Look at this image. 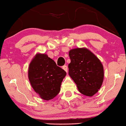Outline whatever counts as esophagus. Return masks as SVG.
Listing matches in <instances>:
<instances>
[{"label":"esophagus","mask_w":126,"mask_h":126,"mask_svg":"<svg viewBox=\"0 0 126 126\" xmlns=\"http://www.w3.org/2000/svg\"><path fill=\"white\" fill-rule=\"evenodd\" d=\"M63 68L67 73V71H68V67H67V65H63Z\"/></svg>","instance_id":"34e87169"}]
</instances>
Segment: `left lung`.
Masks as SVG:
<instances>
[{
  "mask_svg": "<svg viewBox=\"0 0 126 126\" xmlns=\"http://www.w3.org/2000/svg\"><path fill=\"white\" fill-rule=\"evenodd\" d=\"M71 63L68 74L83 95L92 97L98 92L104 79L102 63L89 49L76 48L69 51Z\"/></svg>",
  "mask_w": 126,
  "mask_h": 126,
  "instance_id": "1",
  "label": "left lung"
}]
</instances>
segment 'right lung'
Listing matches in <instances>:
<instances>
[{"mask_svg":"<svg viewBox=\"0 0 126 126\" xmlns=\"http://www.w3.org/2000/svg\"><path fill=\"white\" fill-rule=\"evenodd\" d=\"M66 74L45 53H36L28 68V78L32 88L44 100L53 99L58 95Z\"/></svg>","mask_w":126,"mask_h":126,"instance_id":"1","label":"right lung"}]
</instances>
